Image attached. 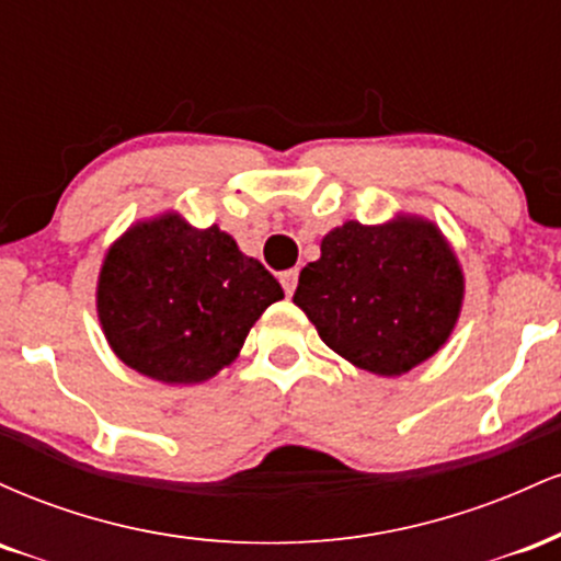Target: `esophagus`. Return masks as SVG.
<instances>
[{"mask_svg": "<svg viewBox=\"0 0 561 561\" xmlns=\"http://www.w3.org/2000/svg\"><path fill=\"white\" fill-rule=\"evenodd\" d=\"M298 274H300L298 268H289V272H282L279 282H282V287H285L287 295H293L295 287H298Z\"/></svg>", "mask_w": 561, "mask_h": 561, "instance_id": "34e87169", "label": "esophagus"}]
</instances>
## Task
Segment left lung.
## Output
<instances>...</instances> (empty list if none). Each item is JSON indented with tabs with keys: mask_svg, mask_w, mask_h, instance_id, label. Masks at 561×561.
Returning <instances> with one entry per match:
<instances>
[{
	"mask_svg": "<svg viewBox=\"0 0 561 561\" xmlns=\"http://www.w3.org/2000/svg\"><path fill=\"white\" fill-rule=\"evenodd\" d=\"M461 298L456 255L420 218L332 229L293 295L334 353L382 377L433 356L459 319Z\"/></svg>",
	"mask_w": 561,
	"mask_h": 561,
	"instance_id": "1",
	"label": "left lung"
}]
</instances>
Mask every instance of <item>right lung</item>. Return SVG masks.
I'll use <instances>...</instances> for the list:
<instances>
[{
	"label": "right lung",
	"instance_id": "1",
	"mask_svg": "<svg viewBox=\"0 0 561 561\" xmlns=\"http://www.w3.org/2000/svg\"><path fill=\"white\" fill-rule=\"evenodd\" d=\"M279 282L218 227L179 216L128 229L107 253L96 311L115 356L169 385L203 382L234 362Z\"/></svg>",
	"mask_w": 561,
	"mask_h": 561
}]
</instances>
